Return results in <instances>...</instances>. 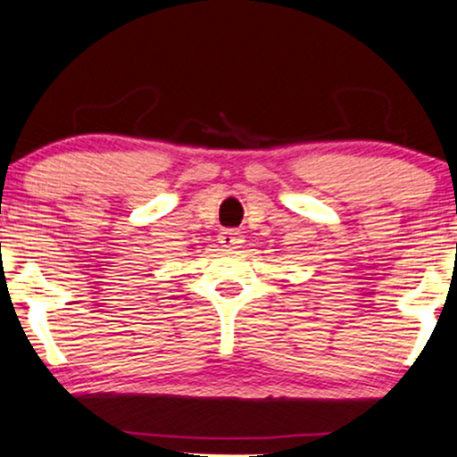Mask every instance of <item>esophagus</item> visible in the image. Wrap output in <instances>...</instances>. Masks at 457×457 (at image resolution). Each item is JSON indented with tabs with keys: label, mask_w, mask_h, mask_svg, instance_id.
Wrapping results in <instances>:
<instances>
[{
	"label": "esophagus",
	"mask_w": 457,
	"mask_h": 457,
	"mask_svg": "<svg viewBox=\"0 0 457 457\" xmlns=\"http://www.w3.org/2000/svg\"><path fill=\"white\" fill-rule=\"evenodd\" d=\"M219 242H221V246L225 248H238L242 245V236L240 232H236V229H223V232L219 234Z\"/></svg>",
	"instance_id": "1"
}]
</instances>
